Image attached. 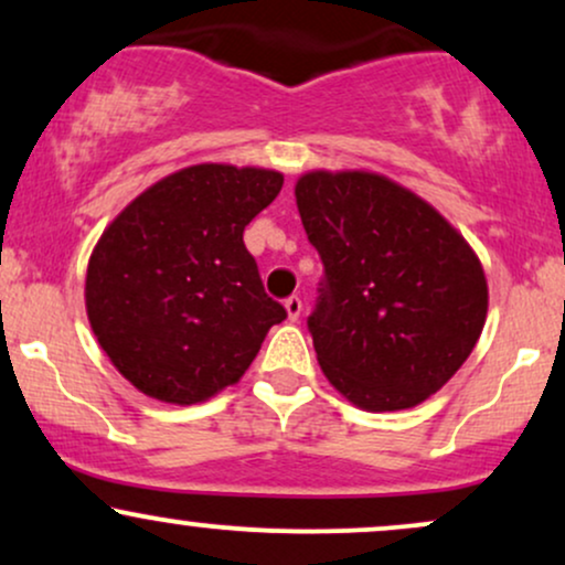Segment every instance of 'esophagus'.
Here are the masks:
<instances>
[{"mask_svg": "<svg viewBox=\"0 0 565 565\" xmlns=\"http://www.w3.org/2000/svg\"><path fill=\"white\" fill-rule=\"evenodd\" d=\"M284 308H287L289 321H297V319H300V313H302V300H300V297H289V300L284 302Z\"/></svg>", "mask_w": 565, "mask_h": 565, "instance_id": "34e87169", "label": "esophagus"}]
</instances>
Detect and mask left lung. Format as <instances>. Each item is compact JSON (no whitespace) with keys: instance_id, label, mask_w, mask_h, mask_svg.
Instances as JSON below:
<instances>
[{"instance_id":"left-lung-1","label":"left lung","mask_w":565,"mask_h":565,"mask_svg":"<svg viewBox=\"0 0 565 565\" xmlns=\"http://www.w3.org/2000/svg\"><path fill=\"white\" fill-rule=\"evenodd\" d=\"M297 210L323 276L308 332L327 380L369 412L423 404L468 361L489 289L476 252L372 172H308Z\"/></svg>"}]
</instances>
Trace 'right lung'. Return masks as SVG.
<instances>
[{
  "label": "right lung",
  "mask_w": 565,
  "mask_h": 565,
  "mask_svg": "<svg viewBox=\"0 0 565 565\" xmlns=\"http://www.w3.org/2000/svg\"><path fill=\"white\" fill-rule=\"evenodd\" d=\"M274 170L196 164L140 193L87 268L93 332L151 398L199 404L255 361L287 310L265 295L244 228L281 191Z\"/></svg>",
  "instance_id": "1"
}]
</instances>
